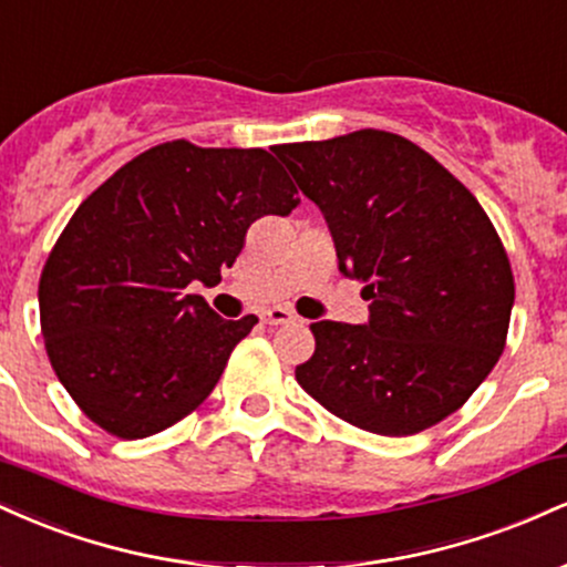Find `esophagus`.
Here are the masks:
<instances>
[{"label":"esophagus","instance_id":"1","mask_svg":"<svg viewBox=\"0 0 567 567\" xmlns=\"http://www.w3.org/2000/svg\"><path fill=\"white\" fill-rule=\"evenodd\" d=\"M261 320L266 324H288V322L296 320V315H292V311H288V309H269V311H264Z\"/></svg>","mask_w":567,"mask_h":567}]
</instances>
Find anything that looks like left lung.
Instances as JSON below:
<instances>
[{"mask_svg":"<svg viewBox=\"0 0 567 567\" xmlns=\"http://www.w3.org/2000/svg\"><path fill=\"white\" fill-rule=\"evenodd\" d=\"M333 234L338 269L362 282L365 324H311L301 386L383 437L455 413L498 362L514 277L491 218L432 154L386 130L275 146Z\"/></svg>","mask_w":567,"mask_h":567,"instance_id":"left-lung-1","label":"left lung"}]
</instances>
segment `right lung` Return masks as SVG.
I'll return each instance as SVG.
<instances>
[{"label": "right lung", "mask_w": 567, "mask_h": 567, "mask_svg": "<svg viewBox=\"0 0 567 567\" xmlns=\"http://www.w3.org/2000/svg\"><path fill=\"white\" fill-rule=\"evenodd\" d=\"M296 194L264 148L167 141L76 207L42 269L39 320L93 424L141 440L207 400L258 317L224 320L188 285H218L252 220L288 216Z\"/></svg>", "instance_id": "right-lung-1"}]
</instances>
